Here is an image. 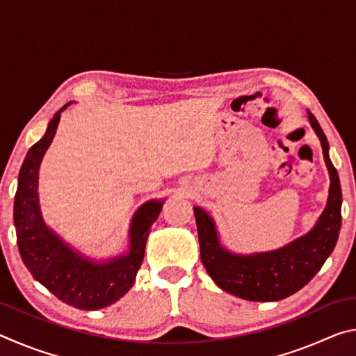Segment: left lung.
I'll list each match as a JSON object with an SVG mask.
<instances>
[{"instance_id": "left-lung-1", "label": "left lung", "mask_w": 356, "mask_h": 356, "mask_svg": "<svg viewBox=\"0 0 356 356\" xmlns=\"http://www.w3.org/2000/svg\"><path fill=\"white\" fill-rule=\"evenodd\" d=\"M309 122L318 136L330 172L327 207L316 226L280 250L240 256L220 243L215 222L206 210L195 207L201 261L210 278L225 292L250 301H278L300 291L314 278L333 252L341 229L342 193L339 176L328 155V141L314 114Z\"/></svg>"}]
</instances>
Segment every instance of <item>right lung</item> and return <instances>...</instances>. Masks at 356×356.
<instances>
[{
	"label": "right lung",
	"mask_w": 356,
	"mask_h": 356,
	"mask_svg": "<svg viewBox=\"0 0 356 356\" xmlns=\"http://www.w3.org/2000/svg\"><path fill=\"white\" fill-rule=\"evenodd\" d=\"M64 105L48 124L45 135L28 150L19 174L14 202L17 245L23 264L35 281L74 308L94 311L113 305L130 291L140 270L149 229L163 201H147L136 210L130 225L129 252L95 262L72 250L42 220L39 206V166L56 134Z\"/></svg>",
	"instance_id": "right-lung-1"
}]
</instances>
